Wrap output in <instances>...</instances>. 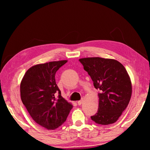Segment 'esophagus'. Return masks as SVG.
<instances>
[{
  "mask_svg": "<svg viewBox=\"0 0 150 150\" xmlns=\"http://www.w3.org/2000/svg\"><path fill=\"white\" fill-rule=\"evenodd\" d=\"M82 103H83V100H79L78 102H77V104H78L79 105H81V104H82Z\"/></svg>",
  "mask_w": 150,
  "mask_h": 150,
  "instance_id": "34e87169",
  "label": "esophagus"
}]
</instances>
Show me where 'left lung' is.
<instances>
[{"instance_id": "left-lung-1", "label": "left lung", "mask_w": 150, "mask_h": 150, "mask_svg": "<svg viewBox=\"0 0 150 150\" xmlns=\"http://www.w3.org/2000/svg\"><path fill=\"white\" fill-rule=\"evenodd\" d=\"M79 62L90 75L98 93V108L91 118L95 123L108 125L118 120L130 102V78L122 64L102 57L82 58Z\"/></svg>"}]
</instances>
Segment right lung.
<instances>
[{"label": "right lung", "mask_w": 150, "mask_h": 150, "mask_svg": "<svg viewBox=\"0 0 150 150\" xmlns=\"http://www.w3.org/2000/svg\"><path fill=\"white\" fill-rule=\"evenodd\" d=\"M67 62L62 60L32 66L20 83L24 105L33 120L47 130L62 126L73 108L62 96L55 79V73Z\"/></svg>", "instance_id": "right-lung-1"}]
</instances>
